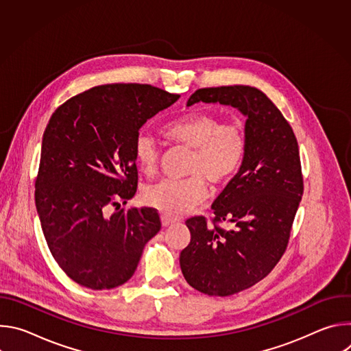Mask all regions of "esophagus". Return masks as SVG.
I'll list each match as a JSON object with an SVG mask.
<instances>
[{"label": "esophagus", "instance_id": "34e87169", "mask_svg": "<svg viewBox=\"0 0 351 351\" xmlns=\"http://www.w3.org/2000/svg\"><path fill=\"white\" fill-rule=\"evenodd\" d=\"M176 222H178L176 219H173V218H171L168 215H161V223H162L164 228H168V226H171V225H173Z\"/></svg>", "mask_w": 351, "mask_h": 351}]
</instances>
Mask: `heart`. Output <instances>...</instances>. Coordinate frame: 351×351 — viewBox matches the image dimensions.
I'll list each match as a JSON object with an SVG mask.
<instances>
[{
	"mask_svg": "<svg viewBox=\"0 0 351 351\" xmlns=\"http://www.w3.org/2000/svg\"><path fill=\"white\" fill-rule=\"evenodd\" d=\"M165 134L175 143L193 149L187 175L183 180L164 179L145 187L144 199L158 211L178 217L206 198V179L213 187L228 183L240 169L245 156V134L237 123H222L211 112L195 110L173 119L165 126ZM134 158L138 169L153 175L161 158L158 140L140 132L134 140Z\"/></svg>",
	"mask_w": 351,
	"mask_h": 351,
	"instance_id": "b5f03b06",
	"label": "heart"
}]
</instances>
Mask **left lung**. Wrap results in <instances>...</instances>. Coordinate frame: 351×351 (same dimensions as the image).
<instances>
[{"mask_svg":"<svg viewBox=\"0 0 351 351\" xmlns=\"http://www.w3.org/2000/svg\"><path fill=\"white\" fill-rule=\"evenodd\" d=\"M206 103L236 108L245 117V156L233 179L213 203L215 222L186 221L191 239L180 253L186 282L208 295H230L264 279L283 256L303 195L298 145L278 107L252 86L199 88L187 107Z\"/></svg>","mask_w":351,"mask_h":351,"instance_id":"obj_1","label":"left lung"}]
</instances>
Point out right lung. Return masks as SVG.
<instances>
[{"mask_svg":"<svg viewBox=\"0 0 351 351\" xmlns=\"http://www.w3.org/2000/svg\"><path fill=\"white\" fill-rule=\"evenodd\" d=\"M149 84L95 86L56 110L43 134L36 208L49 252L76 283L114 289L161 229L154 208L119 210L137 189L140 128L179 99ZM110 205L117 207L112 215Z\"/></svg>","mask_w":351,"mask_h":351,"instance_id":"obj_1","label":"right lung"}]
</instances>
